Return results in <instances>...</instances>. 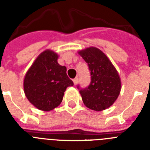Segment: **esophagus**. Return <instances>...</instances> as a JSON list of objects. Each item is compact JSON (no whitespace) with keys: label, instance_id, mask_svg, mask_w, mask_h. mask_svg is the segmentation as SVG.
I'll return each mask as SVG.
<instances>
[{"label":"esophagus","instance_id":"obj_1","mask_svg":"<svg viewBox=\"0 0 150 150\" xmlns=\"http://www.w3.org/2000/svg\"><path fill=\"white\" fill-rule=\"evenodd\" d=\"M73 82H74V85H76L78 83V77H75L74 79H73Z\"/></svg>","mask_w":150,"mask_h":150}]
</instances>
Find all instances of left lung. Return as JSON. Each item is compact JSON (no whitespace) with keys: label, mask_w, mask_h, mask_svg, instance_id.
I'll return each mask as SVG.
<instances>
[{"label":"left lung","mask_w":150,"mask_h":150,"mask_svg":"<svg viewBox=\"0 0 150 150\" xmlns=\"http://www.w3.org/2000/svg\"><path fill=\"white\" fill-rule=\"evenodd\" d=\"M79 53L88 64L91 75L88 87L77 86L83 103L93 110H104L110 107L120 95V76L107 55L98 49L89 47Z\"/></svg>","instance_id":"8db88e82"}]
</instances>
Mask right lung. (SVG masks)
<instances>
[{
    "instance_id": "right-lung-1",
    "label": "right lung",
    "mask_w": 150,
    "mask_h": 150,
    "mask_svg": "<svg viewBox=\"0 0 150 150\" xmlns=\"http://www.w3.org/2000/svg\"><path fill=\"white\" fill-rule=\"evenodd\" d=\"M58 55L51 50L43 52L26 73L24 91L27 98L38 109L50 111L57 107L64 92L74 83L67 75L65 66H61Z\"/></svg>"
}]
</instances>
